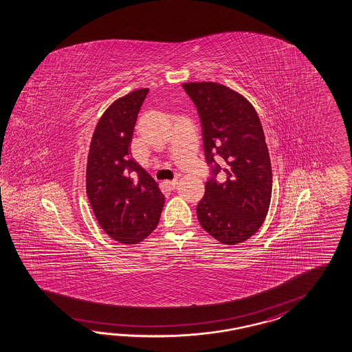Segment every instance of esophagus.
I'll list each match as a JSON object with an SVG mask.
<instances>
[{"mask_svg": "<svg viewBox=\"0 0 352 352\" xmlns=\"http://www.w3.org/2000/svg\"><path fill=\"white\" fill-rule=\"evenodd\" d=\"M177 184H178V181H177V179H174V181L165 182V186H166L169 190H174V188L177 187Z\"/></svg>", "mask_w": 352, "mask_h": 352, "instance_id": "34e87169", "label": "esophagus"}]
</instances>
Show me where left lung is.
<instances>
[{
  "label": "left lung",
  "instance_id": "1",
  "mask_svg": "<svg viewBox=\"0 0 352 352\" xmlns=\"http://www.w3.org/2000/svg\"><path fill=\"white\" fill-rule=\"evenodd\" d=\"M183 88L200 115L212 173L196 209L201 227L223 245L245 242L263 226L272 199V164L258 115L248 98L220 83ZM219 172L226 182L214 181Z\"/></svg>",
  "mask_w": 352,
  "mask_h": 352
}]
</instances>
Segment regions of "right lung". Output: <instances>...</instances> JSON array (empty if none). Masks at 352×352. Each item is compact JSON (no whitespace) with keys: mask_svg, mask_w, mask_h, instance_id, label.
Wrapping results in <instances>:
<instances>
[{"mask_svg":"<svg viewBox=\"0 0 352 352\" xmlns=\"http://www.w3.org/2000/svg\"><path fill=\"white\" fill-rule=\"evenodd\" d=\"M148 88L115 100L96 125L88 152L87 196L104 233L119 243L142 242L157 227L164 195L131 157L137 115Z\"/></svg>","mask_w":352,"mask_h":352,"instance_id":"obj_1","label":"right lung"}]
</instances>
